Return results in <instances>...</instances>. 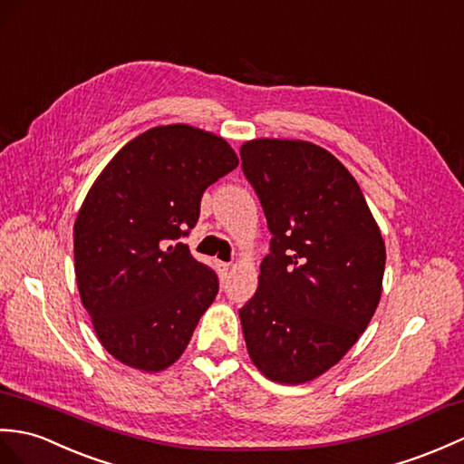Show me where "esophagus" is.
Segmentation results:
<instances>
[{"label": "esophagus", "instance_id": "1", "mask_svg": "<svg viewBox=\"0 0 464 464\" xmlns=\"http://www.w3.org/2000/svg\"><path fill=\"white\" fill-rule=\"evenodd\" d=\"M215 268H218L221 281H225V278L229 276V265H227V263H221V261H219L218 265H215Z\"/></svg>", "mask_w": 464, "mask_h": 464}]
</instances>
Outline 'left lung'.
<instances>
[{
  "label": "left lung",
  "mask_w": 464,
  "mask_h": 464,
  "mask_svg": "<svg viewBox=\"0 0 464 464\" xmlns=\"http://www.w3.org/2000/svg\"><path fill=\"white\" fill-rule=\"evenodd\" d=\"M241 166L273 233L256 293L239 310L246 352L268 380L306 383L368 328L385 245L358 181L328 150L258 138L241 146Z\"/></svg>",
  "instance_id": "left-lung-1"
}]
</instances>
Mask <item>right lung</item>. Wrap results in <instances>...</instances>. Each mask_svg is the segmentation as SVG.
Listing matches in <instances>:
<instances>
[{
  "mask_svg": "<svg viewBox=\"0 0 464 464\" xmlns=\"http://www.w3.org/2000/svg\"><path fill=\"white\" fill-rule=\"evenodd\" d=\"M239 164L221 136L150 128L106 164L74 221V273L104 350L142 372L169 368L218 296L208 265L178 243L201 196Z\"/></svg>",
  "mask_w": 464,
  "mask_h": 464,
  "instance_id": "add662e5",
  "label": "right lung"
}]
</instances>
